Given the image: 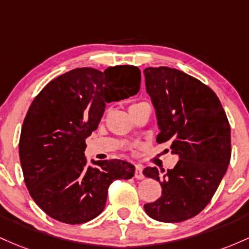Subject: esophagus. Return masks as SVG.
I'll return each mask as SVG.
<instances>
[{
	"instance_id": "obj_1",
	"label": "esophagus",
	"mask_w": 249,
	"mask_h": 249,
	"mask_svg": "<svg viewBox=\"0 0 249 249\" xmlns=\"http://www.w3.org/2000/svg\"><path fill=\"white\" fill-rule=\"evenodd\" d=\"M135 178H138V180H142V178H144V175H143V173H142V167L141 166H136L135 167Z\"/></svg>"
}]
</instances>
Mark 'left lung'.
<instances>
[{
  "instance_id": "8db88e82",
  "label": "left lung",
  "mask_w": 249,
  "mask_h": 249,
  "mask_svg": "<svg viewBox=\"0 0 249 249\" xmlns=\"http://www.w3.org/2000/svg\"><path fill=\"white\" fill-rule=\"evenodd\" d=\"M143 72L160 129L156 141L169 142L172 154L178 156L166 173L144 168V177L162 188L144 212L161 222L185 221L208 205L227 172L231 125L219 97L201 81L169 67H149Z\"/></svg>"
}]
</instances>
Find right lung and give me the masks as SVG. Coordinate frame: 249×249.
Wrapping results in <instances>:
<instances>
[{"label":"right lung","mask_w":249,"mask_h":249,"mask_svg":"<svg viewBox=\"0 0 249 249\" xmlns=\"http://www.w3.org/2000/svg\"><path fill=\"white\" fill-rule=\"evenodd\" d=\"M140 82L135 66L76 68L50 81L30 105L19 161L30 196L50 217L69 225L90 221L105 209L110 183L134 177L135 167L124 160L88 166L85 150L106 103L138 94Z\"/></svg>","instance_id":"1"}]
</instances>
